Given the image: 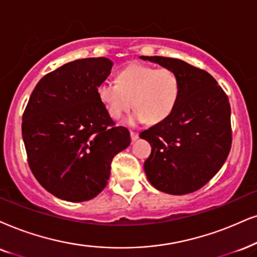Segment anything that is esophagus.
<instances>
[{
    "label": "esophagus",
    "mask_w": 257,
    "mask_h": 257,
    "mask_svg": "<svg viewBox=\"0 0 257 257\" xmlns=\"http://www.w3.org/2000/svg\"><path fill=\"white\" fill-rule=\"evenodd\" d=\"M131 138H132L133 141H136V140L139 139V133L132 131V132H131Z\"/></svg>",
    "instance_id": "esophagus-1"
}]
</instances>
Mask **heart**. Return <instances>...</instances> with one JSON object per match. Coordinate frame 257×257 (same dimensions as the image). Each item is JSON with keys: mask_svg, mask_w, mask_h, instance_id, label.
Wrapping results in <instances>:
<instances>
[{"mask_svg": "<svg viewBox=\"0 0 257 257\" xmlns=\"http://www.w3.org/2000/svg\"><path fill=\"white\" fill-rule=\"evenodd\" d=\"M98 98L112 119H119L133 106L129 122L155 124L167 118L180 95L179 78L170 69L132 64L117 74L116 84L103 82L97 87Z\"/></svg>", "mask_w": 257, "mask_h": 257, "instance_id": "obj_1", "label": "heart"}]
</instances>
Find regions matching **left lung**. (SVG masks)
I'll return each mask as SVG.
<instances>
[{
    "instance_id": "1",
    "label": "left lung",
    "mask_w": 257,
    "mask_h": 257,
    "mask_svg": "<svg viewBox=\"0 0 257 257\" xmlns=\"http://www.w3.org/2000/svg\"><path fill=\"white\" fill-rule=\"evenodd\" d=\"M173 71L180 95L170 116L140 134L151 144L145 172L159 191L187 194L212 179L232 142L229 98L206 71L166 57H140Z\"/></svg>"
}]
</instances>
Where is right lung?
<instances>
[{
	"instance_id": "obj_1",
	"label": "right lung",
	"mask_w": 257,
	"mask_h": 257,
	"mask_svg": "<svg viewBox=\"0 0 257 257\" xmlns=\"http://www.w3.org/2000/svg\"><path fill=\"white\" fill-rule=\"evenodd\" d=\"M112 61H71L39 80L22 116L28 165L45 190L63 200L85 201L108 184L113 157L131 145L124 126H116L97 87Z\"/></svg>"
}]
</instances>
